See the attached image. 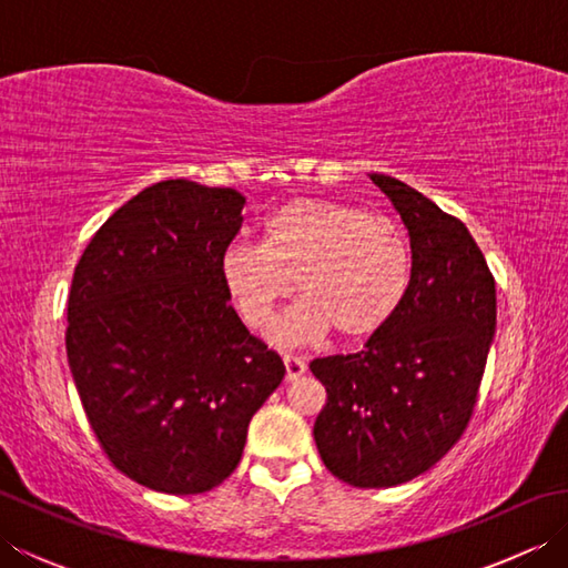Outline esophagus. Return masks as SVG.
<instances>
[{"mask_svg":"<svg viewBox=\"0 0 568 568\" xmlns=\"http://www.w3.org/2000/svg\"><path fill=\"white\" fill-rule=\"evenodd\" d=\"M283 364H285V378L287 381H295V378H300L307 371L305 358L293 356V354H285L283 356Z\"/></svg>","mask_w":568,"mask_h":568,"instance_id":"1","label":"esophagus"}]
</instances>
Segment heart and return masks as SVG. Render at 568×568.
<instances>
[{
	"instance_id": "heart-1",
	"label": "heart",
	"mask_w": 568,
	"mask_h": 568,
	"mask_svg": "<svg viewBox=\"0 0 568 568\" xmlns=\"http://www.w3.org/2000/svg\"><path fill=\"white\" fill-rule=\"evenodd\" d=\"M220 277L251 329L273 320L295 277L303 300L275 324L277 344L312 342L332 329L342 339H366L403 307L413 283V246L393 216L300 197L265 216L261 246H226Z\"/></svg>"
}]
</instances>
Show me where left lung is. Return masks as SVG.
<instances>
[{
  "instance_id": "left-lung-1",
  "label": "left lung",
  "mask_w": 568,
  "mask_h": 568,
  "mask_svg": "<svg viewBox=\"0 0 568 568\" xmlns=\"http://www.w3.org/2000/svg\"><path fill=\"white\" fill-rule=\"evenodd\" d=\"M371 180L407 226L413 283L361 352L310 371L327 390L315 419L324 466L348 486L390 488L429 470L468 427L496 334V281L462 220L390 175Z\"/></svg>"
}]
</instances>
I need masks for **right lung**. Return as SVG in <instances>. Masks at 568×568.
Instances as JSON below:
<instances>
[{
    "label": "right lung",
    "instance_id": "right-lung-1",
    "mask_svg": "<svg viewBox=\"0 0 568 568\" xmlns=\"http://www.w3.org/2000/svg\"><path fill=\"white\" fill-rule=\"evenodd\" d=\"M246 197L163 180L106 220L72 273V381L114 468L168 496L234 474L251 417L285 376L220 277Z\"/></svg>",
    "mask_w": 568,
    "mask_h": 568
}]
</instances>
